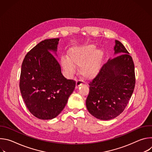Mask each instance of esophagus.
I'll list each match as a JSON object with an SVG mask.
<instances>
[{
  "label": "esophagus",
  "mask_w": 152,
  "mask_h": 152,
  "mask_svg": "<svg viewBox=\"0 0 152 152\" xmlns=\"http://www.w3.org/2000/svg\"><path fill=\"white\" fill-rule=\"evenodd\" d=\"M83 84L82 82L80 80H76V88H78L79 87H80V86Z\"/></svg>",
  "instance_id": "1"
}]
</instances>
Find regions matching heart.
Listing matches in <instances>:
<instances>
[{
	"mask_svg": "<svg viewBox=\"0 0 152 152\" xmlns=\"http://www.w3.org/2000/svg\"><path fill=\"white\" fill-rule=\"evenodd\" d=\"M103 59V52L96 49L94 45L75 46L68 51V58L61 59L62 67L69 76L76 73V67H80V75L85 79L91 80L99 73Z\"/></svg>",
	"mask_w": 152,
	"mask_h": 152,
	"instance_id": "1",
	"label": "heart"
}]
</instances>
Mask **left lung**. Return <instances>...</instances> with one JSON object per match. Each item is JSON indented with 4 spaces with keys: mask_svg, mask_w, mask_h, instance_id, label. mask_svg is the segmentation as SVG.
Masks as SVG:
<instances>
[{
    "mask_svg": "<svg viewBox=\"0 0 152 152\" xmlns=\"http://www.w3.org/2000/svg\"><path fill=\"white\" fill-rule=\"evenodd\" d=\"M114 55L104 64L91 82L86 100L88 112L101 120H110L125 109L135 84V68L132 57L122 43L115 41Z\"/></svg>",
    "mask_w": 152,
    "mask_h": 152,
    "instance_id": "left-lung-1",
    "label": "left lung"
}]
</instances>
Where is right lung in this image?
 <instances>
[{"label": "right lung", "mask_w": 152, "mask_h": 152, "mask_svg": "<svg viewBox=\"0 0 152 152\" xmlns=\"http://www.w3.org/2000/svg\"><path fill=\"white\" fill-rule=\"evenodd\" d=\"M59 41L52 38L41 41L26 54L21 65V96L29 112L41 120L56 117L76 86L75 81L64 77L52 54L58 56Z\"/></svg>", "instance_id": "add662e5"}]
</instances>
